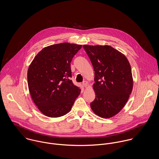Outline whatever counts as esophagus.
I'll return each instance as SVG.
<instances>
[{"label": "esophagus", "instance_id": "obj_1", "mask_svg": "<svg viewBox=\"0 0 159 159\" xmlns=\"http://www.w3.org/2000/svg\"><path fill=\"white\" fill-rule=\"evenodd\" d=\"M88 81H84L83 83V86H84L85 88H86L87 87V86H88Z\"/></svg>", "mask_w": 159, "mask_h": 159}]
</instances>
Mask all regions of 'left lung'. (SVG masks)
<instances>
[{"mask_svg":"<svg viewBox=\"0 0 159 159\" xmlns=\"http://www.w3.org/2000/svg\"><path fill=\"white\" fill-rule=\"evenodd\" d=\"M94 70L95 98L92 110L102 118L119 113L133 89L130 64L124 54L109 45H83Z\"/></svg>","mask_w":159,"mask_h":159,"instance_id":"8db88e82","label":"left lung"}]
</instances>
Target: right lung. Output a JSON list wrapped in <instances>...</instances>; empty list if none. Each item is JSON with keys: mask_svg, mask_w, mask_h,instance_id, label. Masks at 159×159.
<instances>
[{"mask_svg": "<svg viewBox=\"0 0 159 159\" xmlns=\"http://www.w3.org/2000/svg\"><path fill=\"white\" fill-rule=\"evenodd\" d=\"M81 45L62 43L43 48L27 71L31 98L39 110L48 117L68 113L81 89L70 80V63Z\"/></svg>", "mask_w": 159, "mask_h": 159, "instance_id": "obj_1", "label": "right lung"}]
</instances>
